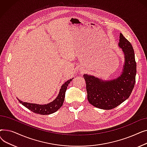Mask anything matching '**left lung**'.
Instances as JSON below:
<instances>
[{
  "instance_id": "8db88e82",
  "label": "left lung",
  "mask_w": 147,
  "mask_h": 147,
  "mask_svg": "<svg viewBox=\"0 0 147 147\" xmlns=\"http://www.w3.org/2000/svg\"><path fill=\"white\" fill-rule=\"evenodd\" d=\"M119 46L125 55L121 74L115 79L103 80L94 76L83 75L86 81L88 100L90 104L103 110H111L129 97L135 84L136 63L131 43L120 34Z\"/></svg>"
}]
</instances>
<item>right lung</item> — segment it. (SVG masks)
Listing matches in <instances>:
<instances>
[{
  "instance_id": "add662e5",
  "label": "right lung",
  "mask_w": 147,
  "mask_h": 147,
  "mask_svg": "<svg viewBox=\"0 0 147 147\" xmlns=\"http://www.w3.org/2000/svg\"><path fill=\"white\" fill-rule=\"evenodd\" d=\"M73 79V78L67 80L61 86V88L60 89L59 92L57 97L54 99L53 101L49 102V104L40 105L33 103L22 102L18 99V100L22 105H24V107L27 108L28 110H31L34 113L41 115H48L58 111L62 107V105H63L64 101L65 91L67 90V86L68 85V84L70 83V82Z\"/></svg>"
}]
</instances>
